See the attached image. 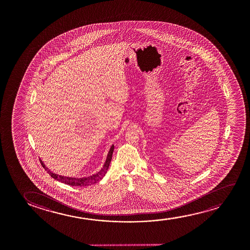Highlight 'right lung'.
Wrapping results in <instances>:
<instances>
[{
    "label": "right lung",
    "mask_w": 250,
    "mask_h": 250,
    "mask_svg": "<svg viewBox=\"0 0 250 250\" xmlns=\"http://www.w3.org/2000/svg\"><path fill=\"white\" fill-rule=\"evenodd\" d=\"M113 150H114V145H112L110 147L109 151H108V154H107L106 161L103 165V168L98 172H96V174L91 175L89 177H84V178H70V177H65V176H62V175L55 174L45 166L44 163L42 162V160H40V162H41L42 167L44 168L45 171H47L48 174L50 175L52 178H55V180L62 182V183H64L65 185H68L70 186H88V185H91L99 182L105 176L107 169L109 167L110 162H111L112 156H113Z\"/></svg>",
    "instance_id": "1"
}]
</instances>
